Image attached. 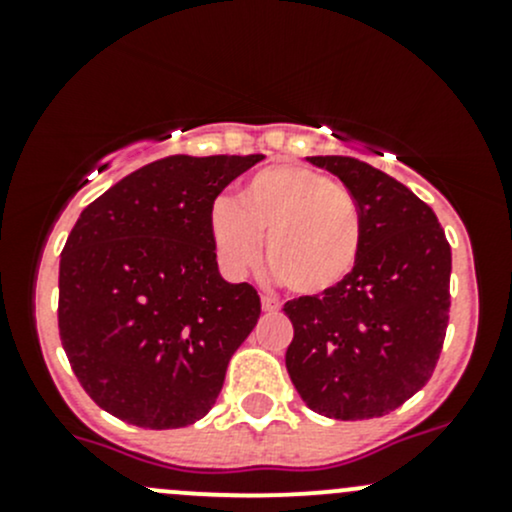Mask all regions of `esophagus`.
I'll return each mask as SVG.
<instances>
[{
  "instance_id": "esophagus-1",
  "label": "esophagus",
  "mask_w": 512,
  "mask_h": 512,
  "mask_svg": "<svg viewBox=\"0 0 512 512\" xmlns=\"http://www.w3.org/2000/svg\"><path fill=\"white\" fill-rule=\"evenodd\" d=\"M277 309H280V302L272 297H262V312L265 314H275Z\"/></svg>"
}]
</instances>
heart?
<instances>
[{
  "instance_id": "b5f03b06",
  "label": "heart",
  "mask_w": 512,
  "mask_h": 512,
  "mask_svg": "<svg viewBox=\"0 0 512 512\" xmlns=\"http://www.w3.org/2000/svg\"><path fill=\"white\" fill-rule=\"evenodd\" d=\"M208 235L225 275L242 277L265 260L289 292H332L354 272L364 247L359 203L332 175L280 163L257 170L208 210Z\"/></svg>"
}]
</instances>
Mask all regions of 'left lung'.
I'll list each match as a JSON object with an SVG mask.
<instances>
[{"mask_svg":"<svg viewBox=\"0 0 512 512\" xmlns=\"http://www.w3.org/2000/svg\"><path fill=\"white\" fill-rule=\"evenodd\" d=\"M337 175L364 215V247L337 289L289 299L285 364L317 414L386 416L426 386L451 307V245L436 213L406 185L349 156H312Z\"/></svg>","mask_w":512,"mask_h":512,"instance_id":"8db88e82","label":"left lung"}]
</instances>
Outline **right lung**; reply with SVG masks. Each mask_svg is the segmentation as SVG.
Returning a JSON list of instances; mask_svg holds the SVG:
<instances>
[{
  "label": "right lung",
  "mask_w": 512,
  "mask_h": 512,
  "mask_svg": "<svg viewBox=\"0 0 512 512\" xmlns=\"http://www.w3.org/2000/svg\"><path fill=\"white\" fill-rule=\"evenodd\" d=\"M262 158L153 160L76 220L59 262V337L111 416L160 431L215 406L230 356L260 319V294L223 280L208 210Z\"/></svg>",
  "instance_id": "add662e5"
}]
</instances>
